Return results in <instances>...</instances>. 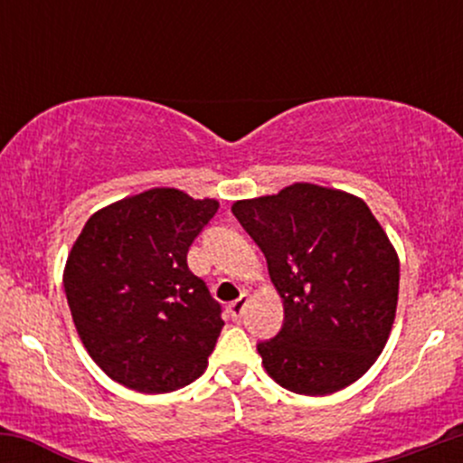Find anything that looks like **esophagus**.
<instances>
[{
	"mask_svg": "<svg viewBox=\"0 0 463 463\" xmlns=\"http://www.w3.org/2000/svg\"><path fill=\"white\" fill-rule=\"evenodd\" d=\"M248 302H250L248 294H241V296H239L237 300H232L231 305H228V313H231V317H232V320H239V317L243 316V311H246Z\"/></svg>",
	"mask_w": 463,
	"mask_h": 463,
	"instance_id": "1",
	"label": "esophagus"
}]
</instances>
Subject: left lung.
<instances>
[{
    "label": "left lung",
    "mask_w": 463,
    "mask_h": 463,
    "mask_svg": "<svg viewBox=\"0 0 463 463\" xmlns=\"http://www.w3.org/2000/svg\"><path fill=\"white\" fill-rule=\"evenodd\" d=\"M232 213L268 261L283 298L279 335L257 346L285 390L326 396L361 379L383 353L398 305L396 248L364 200L294 183L237 200Z\"/></svg>",
    "instance_id": "left-lung-1"
}]
</instances>
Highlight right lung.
Listing matches in <instances>:
<instances>
[{
	"instance_id": "1",
	"label": "right lung",
	"mask_w": 463,
	"mask_h": 463,
	"mask_svg": "<svg viewBox=\"0 0 463 463\" xmlns=\"http://www.w3.org/2000/svg\"><path fill=\"white\" fill-rule=\"evenodd\" d=\"M217 209L154 187L95 211L73 241L62 272L73 324L119 385L165 394L206 370L224 320L187 252Z\"/></svg>"
}]
</instances>
